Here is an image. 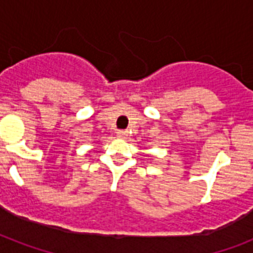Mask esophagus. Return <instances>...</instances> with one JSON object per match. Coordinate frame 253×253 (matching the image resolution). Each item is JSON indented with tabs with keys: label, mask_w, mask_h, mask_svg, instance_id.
<instances>
[{
	"label": "esophagus",
	"mask_w": 253,
	"mask_h": 253,
	"mask_svg": "<svg viewBox=\"0 0 253 253\" xmlns=\"http://www.w3.org/2000/svg\"><path fill=\"white\" fill-rule=\"evenodd\" d=\"M117 135H118V138H121V139H126L127 136H128V131H123V130H121V131H118V132H117Z\"/></svg>",
	"instance_id": "obj_1"
}]
</instances>
